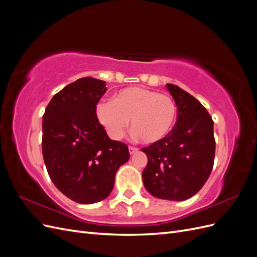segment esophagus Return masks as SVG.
<instances>
[{
	"mask_svg": "<svg viewBox=\"0 0 257 257\" xmlns=\"http://www.w3.org/2000/svg\"><path fill=\"white\" fill-rule=\"evenodd\" d=\"M137 151H138L137 148H135V147H128V152H130V154H133V153H135V152H137Z\"/></svg>",
	"mask_w": 257,
	"mask_h": 257,
	"instance_id": "esophagus-1",
	"label": "esophagus"
}]
</instances>
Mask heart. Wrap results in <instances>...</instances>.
I'll list each match as a JSON object with an SVG mask.
<instances>
[{
    "label": "heart",
    "mask_w": 257,
    "mask_h": 257,
    "mask_svg": "<svg viewBox=\"0 0 257 257\" xmlns=\"http://www.w3.org/2000/svg\"><path fill=\"white\" fill-rule=\"evenodd\" d=\"M96 119L107 135L118 141L130 120L131 130L144 144H155L166 137L177 119V105L166 94L141 87L115 92L111 100H100L95 107Z\"/></svg>",
    "instance_id": "heart-1"
}]
</instances>
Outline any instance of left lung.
I'll return each mask as SVG.
<instances>
[{"label":"left lung","mask_w":257,"mask_h":257,"mask_svg":"<svg viewBox=\"0 0 257 257\" xmlns=\"http://www.w3.org/2000/svg\"><path fill=\"white\" fill-rule=\"evenodd\" d=\"M167 90L177 105V122L162 141L143 148L148 164L143 172L152 196L181 201L203 188L213 167V121L206 108L176 84Z\"/></svg>","instance_id":"8db88e82"}]
</instances>
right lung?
I'll use <instances>...</instances> for the list:
<instances>
[{"instance_id": "obj_1", "label": "right lung", "mask_w": 257, "mask_h": 257, "mask_svg": "<svg viewBox=\"0 0 257 257\" xmlns=\"http://www.w3.org/2000/svg\"><path fill=\"white\" fill-rule=\"evenodd\" d=\"M106 83L84 77L53 95L43 115V157L53 184L79 204L105 199L116 170L128 161L127 146L111 141L96 119Z\"/></svg>"}]
</instances>
